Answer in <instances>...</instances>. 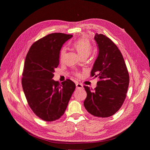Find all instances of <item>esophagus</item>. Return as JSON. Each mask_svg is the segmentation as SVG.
I'll return each instance as SVG.
<instances>
[{
	"label": "esophagus",
	"instance_id": "obj_1",
	"mask_svg": "<svg viewBox=\"0 0 150 150\" xmlns=\"http://www.w3.org/2000/svg\"><path fill=\"white\" fill-rule=\"evenodd\" d=\"M76 88H83V85L82 84H81V83H76Z\"/></svg>",
	"mask_w": 150,
	"mask_h": 150
}]
</instances>
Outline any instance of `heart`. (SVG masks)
I'll use <instances>...</instances> for the list:
<instances>
[{
  "label": "heart",
  "instance_id": "heart-1",
  "mask_svg": "<svg viewBox=\"0 0 150 150\" xmlns=\"http://www.w3.org/2000/svg\"><path fill=\"white\" fill-rule=\"evenodd\" d=\"M73 47L76 50L81 57L83 56H88L93 49V46L90 41L85 37H82L78 39L73 43ZM66 54V48L62 47L60 51L59 59L60 62H63L65 59ZM77 76H79V74H76Z\"/></svg>",
  "mask_w": 150,
  "mask_h": 150
}]
</instances>
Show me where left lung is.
<instances>
[{
    "mask_svg": "<svg viewBox=\"0 0 150 150\" xmlns=\"http://www.w3.org/2000/svg\"><path fill=\"white\" fill-rule=\"evenodd\" d=\"M94 39L99 51L91 76L98 77L99 81L94 90L83 86L87 94L83 105L93 116L108 117L122 107L126 97L129 75L123 56L114 42L101 34L97 33Z\"/></svg>",
    "mask_w": 150,
    "mask_h": 150,
    "instance_id": "8db88e82",
    "label": "left lung"
}]
</instances>
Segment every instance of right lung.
Instances as JSON below:
<instances>
[{"label": "right lung", "instance_id": "right-lung-1", "mask_svg": "<svg viewBox=\"0 0 150 150\" xmlns=\"http://www.w3.org/2000/svg\"><path fill=\"white\" fill-rule=\"evenodd\" d=\"M72 36L60 33L48 34L34 42L25 57L23 88L33 112L46 122L57 120L64 114L76 87L71 79L61 83L53 79L60 50Z\"/></svg>", "mask_w": 150, "mask_h": 150}]
</instances>
